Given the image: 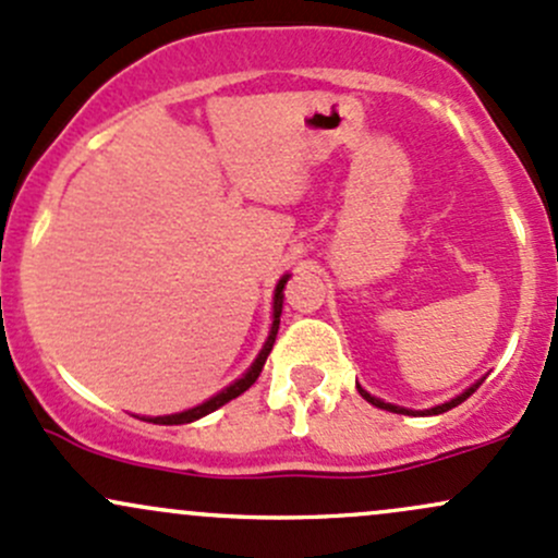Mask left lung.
<instances>
[{
    "label": "left lung",
    "mask_w": 558,
    "mask_h": 558,
    "mask_svg": "<svg viewBox=\"0 0 558 558\" xmlns=\"http://www.w3.org/2000/svg\"><path fill=\"white\" fill-rule=\"evenodd\" d=\"M481 385V383H478ZM478 385H473L471 390H465L462 392V396H457V398H451V401H447V403H441V407H433V409H427V412H422V414H444V412H449V409H454L457 403H462L465 401L468 396H471V392H476V387ZM357 392H361L363 398H366L368 403H372V407H379V409H387V412H392V414H414V412H409V409H403V407H392V403H385V401H379V398H374V396H368L366 390H361V387H357Z\"/></svg>",
    "instance_id": "obj_1"
}]
</instances>
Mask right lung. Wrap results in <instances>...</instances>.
Instances as JSON below:
<instances>
[{"label": "right lung", "instance_id": "right-lung-1", "mask_svg": "<svg viewBox=\"0 0 558 558\" xmlns=\"http://www.w3.org/2000/svg\"><path fill=\"white\" fill-rule=\"evenodd\" d=\"M286 280H289V275H283V278L278 280V286H275V304H272V318H275V320H272V331H269L267 342H264L262 353H259V357H256V361H254V366L248 368V374H245V377H240L238 383L227 387V390H221L219 396H214V398H210V401H205V403H201V407L190 409V412H181V414H168V417H149V420H146V422H157V425H184V422H195V420L205 417V414L216 412V409H219V407H225V403H230L232 398H238L240 392H245V390H248L251 385L256 383V379H259V374H262V366H264V361H267L269 350H272V344H275V337H278V326H280V310H283V286H286Z\"/></svg>", "mask_w": 558, "mask_h": 558}]
</instances>
